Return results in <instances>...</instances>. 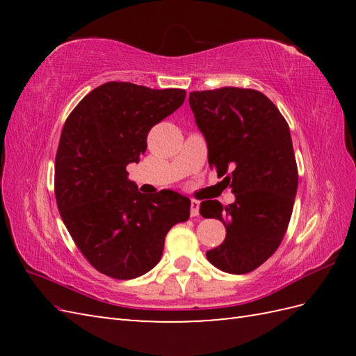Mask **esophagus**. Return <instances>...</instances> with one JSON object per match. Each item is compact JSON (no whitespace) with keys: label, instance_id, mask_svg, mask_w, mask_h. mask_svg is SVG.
<instances>
[{"label":"esophagus","instance_id":"esophagus-1","mask_svg":"<svg viewBox=\"0 0 356 356\" xmlns=\"http://www.w3.org/2000/svg\"><path fill=\"white\" fill-rule=\"evenodd\" d=\"M199 209H200V203L197 200H191V217L199 216Z\"/></svg>","mask_w":356,"mask_h":356}]
</instances>
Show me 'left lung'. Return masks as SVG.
Wrapping results in <instances>:
<instances>
[{
    "instance_id": "8db88e82",
    "label": "left lung",
    "mask_w": 356,
    "mask_h": 356,
    "mask_svg": "<svg viewBox=\"0 0 356 356\" xmlns=\"http://www.w3.org/2000/svg\"><path fill=\"white\" fill-rule=\"evenodd\" d=\"M195 124L208 147V162L236 200L200 203V214L226 228L207 259L228 274H248L282 243L289 225L298 171L289 125L263 93L223 87L190 93Z\"/></svg>"
}]
</instances>
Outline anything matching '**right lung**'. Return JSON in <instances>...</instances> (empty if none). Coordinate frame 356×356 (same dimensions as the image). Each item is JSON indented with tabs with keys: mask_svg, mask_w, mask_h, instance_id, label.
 I'll list each match as a JSON object with an SVG mask.
<instances>
[{
	"mask_svg": "<svg viewBox=\"0 0 356 356\" xmlns=\"http://www.w3.org/2000/svg\"><path fill=\"white\" fill-rule=\"evenodd\" d=\"M185 96L180 88L111 81L92 90L65 120L55 162L59 214L82 255L111 278L147 274L161 261L168 231L190 218L186 195L142 194L127 172L145 153L151 128Z\"/></svg>",
	"mask_w": 356,
	"mask_h": 356,
	"instance_id": "add662e5",
	"label": "right lung"
}]
</instances>
